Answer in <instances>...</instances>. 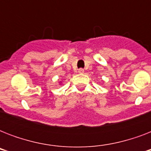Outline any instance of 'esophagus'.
Wrapping results in <instances>:
<instances>
[{"instance_id": "obj_1", "label": "esophagus", "mask_w": 151, "mask_h": 151, "mask_svg": "<svg viewBox=\"0 0 151 151\" xmlns=\"http://www.w3.org/2000/svg\"><path fill=\"white\" fill-rule=\"evenodd\" d=\"M78 72H79L80 73H83L84 72H85V70H84L83 69H79V70H78Z\"/></svg>"}]
</instances>
